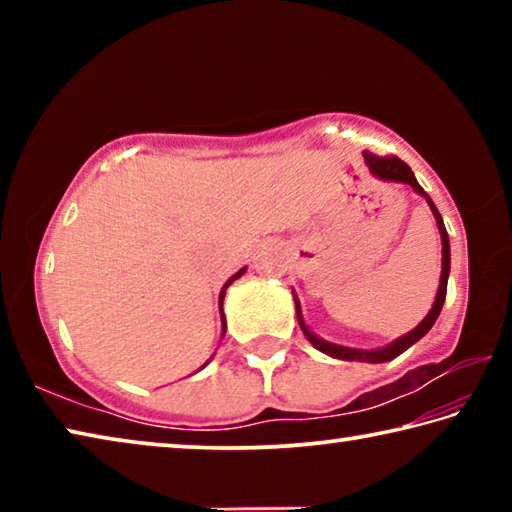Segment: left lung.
<instances>
[{
	"label": "left lung",
	"instance_id": "left-lung-1",
	"mask_svg": "<svg viewBox=\"0 0 512 512\" xmlns=\"http://www.w3.org/2000/svg\"><path fill=\"white\" fill-rule=\"evenodd\" d=\"M363 158H366V164L370 167V171L375 173L377 178L381 180H395V183H404V185H411L415 192L420 196L427 198V203L431 207L433 216H436V223H438V230H440V239H443V273H440V284H438V293H436V302H433V307L427 316H424L422 323L411 329L409 334L400 336V339L393 341L391 345H386V348H379V350H354V348H343V345H336V343H329L318 339L314 332H309V327L305 325V320H302L300 314V302L296 298V314H298V323L302 327V332H305L307 341L314 345L316 350L329 354V357L334 359H343V361H368V363H384V361H391L395 357H400L404 350H409L415 341H420L424 334L429 332L436 323V318L440 316V309L445 305V296H447V277H449V237H447V230H445V223H443V216H440L438 207L433 205L431 198L424 194V189L418 185V180H415L411 167L406 162H402L400 158H395V155H386V158H379L375 153H363Z\"/></svg>",
	"mask_w": 512,
	"mask_h": 512
}]
</instances>
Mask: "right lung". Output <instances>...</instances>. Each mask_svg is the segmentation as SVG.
I'll use <instances>...</instances> for the list:
<instances>
[{"label":"right lung","instance_id":"right-lung-1","mask_svg":"<svg viewBox=\"0 0 512 512\" xmlns=\"http://www.w3.org/2000/svg\"><path fill=\"white\" fill-rule=\"evenodd\" d=\"M244 273H246V268H241V271H237L235 275H232V277H230V280L223 284V289H221V296H219V309H221V318H223V334H225V316H223V296H225V289H228V287H230V284H232V282H235V280H237V277H241V275H244ZM205 366H207V363H205Z\"/></svg>","mask_w":512,"mask_h":512}]
</instances>
